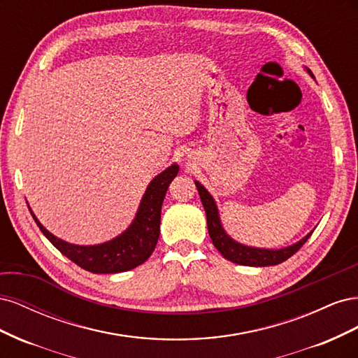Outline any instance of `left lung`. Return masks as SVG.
Listing matches in <instances>:
<instances>
[{
  "instance_id": "8db88e82",
  "label": "left lung",
  "mask_w": 358,
  "mask_h": 358,
  "mask_svg": "<svg viewBox=\"0 0 358 358\" xmlns=\"http://www.w3.org/2000/svg\"><path fill=\"white\" fill-rule=\"evenodd\" d=\"M312 76L310 70H308ZM313 78V76H312ZM196 187L199 189L200 199L203 203V208L206 210V218H208V230L209 236L215 245V248L222 254L224 258L230 259L231 263L242 264V266H252V267H264V266H276L279 263L285 262L291 255H294L299 249L306 243V241L310 237L312 233H309L306 237L294 245H291L284 249H259V248H251L245 246L234 242L231 237L227 234L222 229L218 209H216V204L212 199L210 194L206 191V188L201 183L196 182Z\"/></svg>"
}]
</instances>
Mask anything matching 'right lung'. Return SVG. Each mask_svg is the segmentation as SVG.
Here are the masks:
<instances>
[{
    "label": "right lung",
    "mask_w": 358,
    "mask_h": 358,
    "mask_svg": "<svg viewBox=\"0 0 358 358\" xmlns=\"http://www.w3.org/2000/svg\"><path fill=\"white\" fill-rule=\"evenodd\" d=\"M178 171V164H173L150 182L133 224L116 239L101 245L79 246L64 242L50 234L38 222L36 215L31 210L29 212L49 242L79 267L91 273L127 272V270L143 264L154 252L159 237L162 200H164L167 188L171 180L176 178Z\"/></svg>",
    "instance_id": "1"
}]
</instances>
